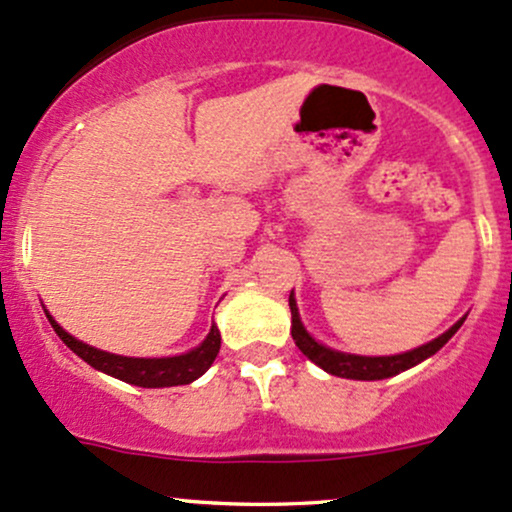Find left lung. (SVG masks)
<instances>
[{
	"label": "left lung",
	"instance_id": "obj_1",
	"mask_svg": "<svg viewBox=\"0 0 512 512\" xmlns=\"http://www.w3.org/2000/svg\"><path fill=\"white\" fill-rule=\"evenodd\" d=\"M288 302H290V315H293V320H290L293 322L290 324V334H293L298 349L312 361V364L320 366L322 371L332 373V376H339V378H351V381H383V378L398 376V373H403L412 366L422 364V361L437 354V351L454 337L456 329H459L466 320V315H464L459 322H454L447 332L439 334L437 339L417 346V349L403 351V354L361 356V354H346V351H337V349H332V346L317 342V339L307 332L305 324H302V320H300L298 302H295L293 290H290Z\"/></svg>",
	"mask_w": 512,
	"mask_h": 512
}]
</instances>
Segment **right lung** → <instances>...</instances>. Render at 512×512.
I'll list each match as a JSON object with an SVG mask.
<instances>
[{
    "mask_svg": "<svg viewBox=\"0 0 512 512\" xmlns=\"http://www.w3.org/2000/svg\"><path fill=\"white\" fill-rule=\"evenodd\" d=\"M48 322L56 329V334L73 349L82 361H87L97 371L107 373V376L119 378V381L131 383V386L141 388H170V386H185V383L197 381L202 373L214 364L222 346V334H219L217 324H212L210 334L205 342L197 344L195 349L185 351L178 356H161V359H144V356H122V354H109V351L95 349V346L80 342L73 334L65 332L60 324L53 320L51 312L46 310Z\"/></svg>",
    "mask_w": 512,
    "mask_h": 512,
    "instance_id": "1",
    "label": "right lung"
}]
</instances>
